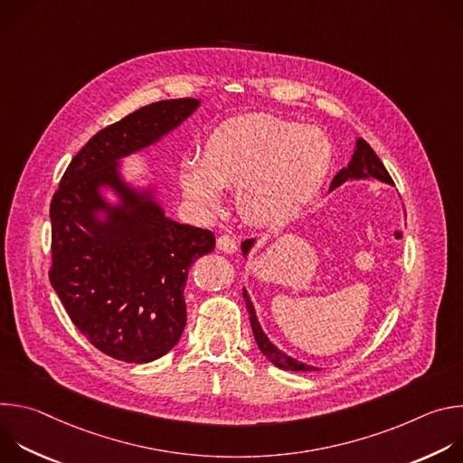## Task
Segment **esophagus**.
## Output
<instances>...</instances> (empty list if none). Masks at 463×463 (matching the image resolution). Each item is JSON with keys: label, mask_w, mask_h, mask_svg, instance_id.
Wrapping results in <instances>:
<instances>
[{"label": "esophagus", "mask_w": 463, "mask_h": 463, "mask_svg": "<svg viewBox=\"0 0 463 463\" xmlns=\"http://www.w3.org/2000/svg\"><path fill=\"white\" fill-rule=\"evenodd\" d=\"M218 249L227 252V254L236 252L238 241H236V238L232 234H222V236H218Z\"/></svg>", "instance_id": "34e87169"}]
</instances>
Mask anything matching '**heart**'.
Listing matches in <instances>:
<instances>
[{
	"mask_svg": "<svg viewBox=\"0 0 463 463\" xmlns=\"http://www.w3.org/2000/svg\"><path fill=\"white\" fill-rule=\"evenodd\" d=\"M329 165L332 146L318 129L254 113L214 128L202 157L183 161L179 179L200 209L220 205L222 186H238V207L245 220L277 227L304 211Z\"/></svg>",
	"mask_w": 463,
	"mask_h": 463,
	"instance_id": "b5f03b06",
	"label": "heart"
}]
</instances>
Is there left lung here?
Masks as SVG:
<instances>
[{"instance_id": "left-lung-1", "label": "left lung", "mask_w": 463, "mask_h": 463, "mask_svg": "<svg viewBox=\"0 0 463 463\" xmlns=\"http://www.w3.org/2000/svg\"><path fill=\"white\" fill-rule=\"evenodd\" d=\"M366 177H373V179H379L383 183H388L392 184V177L390 174L386 172L384 165L381 163V159L375 156V152L372 150V146L364 141V139H357V148H355V154L350 161V165L343 170H339V174L334 177L332 184H329V190H334L337 186H341L345 181L348 179H366ZM254 240H245L241 243V250L243 254L249 252V249L252 247ZM243 298H245V306H247V311H249V320H250V327H252V334H254V339H256V345L260 348V352L266 355L275 366L282 368V370H291V372H315L318 368L311 366V364H304L289 355H286L284 352H280L269 339L268 335L263 334V329L256 318V313H254V306L247 295V291L243 289Z\"/></svg>"}]
</instances>
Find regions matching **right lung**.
I'll list each match as a JSON object with an SVG mask.
<instances>
[{
  "label": "right lung",
  "instance_id": "right-lung-1",
  "mask_svg": "<svg viewBox=\"0 0 463 463\" xmlns=\"http://www.w3.org/2000/svg\"><path fill=\"white\" fill-rule=\"evenodd\" d=\"M197 106V99L159 100L106 126L71 159L51 202V286L79 332L124 363L156 361L177 345L188 269L216 238L168 220L152 192L120 179L117 161L159 141ZM100 185L123 203L108 206ZM97 210L109 213L106 222Z\"/></svg>",
  "mask_w": 463,
  "mask_h": 463
}]
</instances>
